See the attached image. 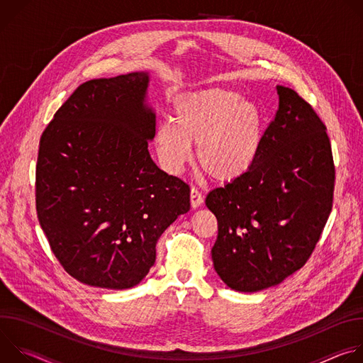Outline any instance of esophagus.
Returning a JSON list of instances; mask_svg holds the SVG:
<instances>
[{"label": "esophagus", "mask_w": 363, "mask_h": 363, "mask_svg": "<svg viewBox=\"0 0 363 363\" xmlns=\"http://www.w3.org/2000/svg\"><path fill=\"white\" fill-rule=\"evenodd\" d=\"M189 198H191V206H192V208H198V206H201L202 202H203V196H202V194L196 188H191Z\"/></svg>", "instance_id": "esophagus-1"}]
</instances>
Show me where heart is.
Segmentation results:
<instances>
[{
	"mask_svg": "<svg viewBox=\"0 0 363 363\" xmlns=\"http://www.w3.org/2000/svg\"><path fill=\"white\" fill-rule=\"evenodd\" d=\"M172 120L162 122L155 133L160 165L179 175L192 158L217 182H233L245 175L260 153L266 122L262 109L240 93L211 87L175 99Z\"/></svg>",
	"mask_w": 363,
	"mask_h": 363,
	"instance_id": "b5f03b06",
	"label": "heart"
}]
</instances>
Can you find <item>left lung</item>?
I'll use <instances>...</instances> for the list:
<instances>
[{
    "label": "left lung",
    "mask_w": 363,
    "mask_h": 363,
    "mask_svg": "<svg viewBox=\"0 0 363 363\" xmlns=\"http://www.w3.org/2000/svg\"><path fill=\"white\" fill-rule=\"evenodd\" d=\"M276 89L279 111L252 168L205 198L218 221L214 269L241 293L277 286L301 269L332 211L335 167L326 126L293 89Z\"/></svg>",
    "instance_id": "obj_1"
}]
</instances>
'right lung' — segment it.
<instances>
[{
	"mask_svg": "<svg viewBox=\"0 0 363 363\" xmlns=\"http://www.w3.org/2000/svg\"><path fill=\"white\" fill-rule=\"evenodd\" d=\"M149 80L133 72L80 84L40 139L38 221L63 269L87 286L139 284L160 237L189 211V186L147 150L157 126Z\"/></svg>",
	"mask_w": 363,
	"mask_h": 363,
	"instance_id": "1",
	"label": "right lung"
}]
</instances>
